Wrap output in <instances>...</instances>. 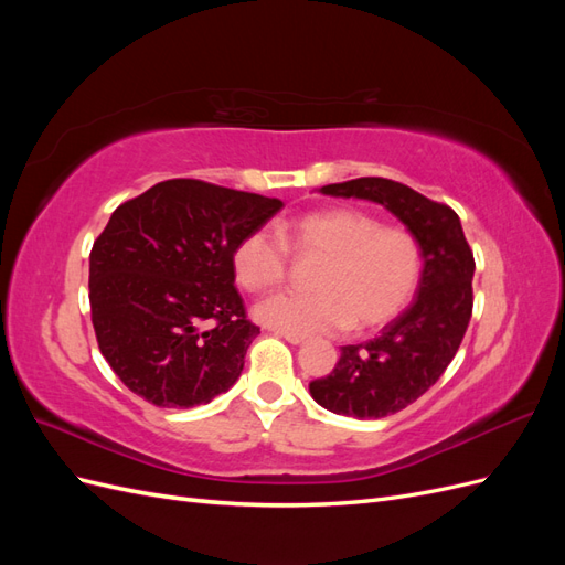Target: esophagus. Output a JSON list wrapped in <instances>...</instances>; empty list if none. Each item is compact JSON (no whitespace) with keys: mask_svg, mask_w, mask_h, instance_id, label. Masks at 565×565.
<instances>
[{"mask_svg":"<svg viewBox=\"0 0 565 565\" xmlns=\"http://www.w3.org/2000/svg\"><path fill=\"white\" fill-rule=\"evenodd\" d=\"M276 334L282 337L285 341H289V344H303V341H306L303 334H295V332H282V330H278Z\"/></svg>","mask_w":565,"mask_h":565,"instance_id":"obj_1","label":"esophagus"}]
</instances>
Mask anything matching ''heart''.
I'll list each match as a JSON object with an SVG mask.
<instances>
[{
  "mask_svg": "<svg viewBox=\"0 0 565 565\" xmlns=\"http://www.w3.org/2000/svg\"><path fill=\"white\" fill-rule=\"evenodd\" d=\"M289 246L299 259H320L306 295H276L256 306V318L295 334L372 332L415 297L424 254L405 226H386L355 207L301 214L282 226L254 228L233 249L235 280L252 295L276 289L289 270Z\"/></svg>",
  "mask_w": 565,
  "mask_h": 565,
  "instance_id": "1",
  "label": "heart"
}]
</instances>
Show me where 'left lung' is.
<instances>
[{"label":"left lung","mask_w":565,"mask_h":565,"mask_svg":"<svg viewBox=\"0 0 565 565\" xmlns=\"http://www.w3.org/2000/svg\"><path fill=\"white\" fill-rule=\"evenodd\" d=\"M320 193L384 204L422 245L415 301L380 337L341 347L334 370L309 384L313 401L337 415L382 419L429 391L455 358L473 309V252L452 207L398 181L363 177L322 185Z\"/></svg>","instance_id":"obj_1"}]
</instances>
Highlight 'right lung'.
I'll list each match as a JSON object with an SVG mask.
<instances>
[{
  "mask_svg": "<svg viewBox=\"0 0 565 565\" xmlns=\"http://www.w3.org/2000/svg\"><path fill=\"white\" fill-rule=\"evenodd\" d=\"M278 198L169 179L113 212L89 254L98 349L158 407L210 403L241 377L259 328L235 289L233 249Z\"/></svg>",
  "mask_w": 565,
  "mask_h": 565,
  "instance_id": "obj_1",
  "label": "right lung"
}]
</instances>
